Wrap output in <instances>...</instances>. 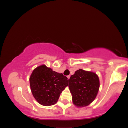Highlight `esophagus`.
<instances>
[{"mask_svg":"<svg viewBox=\"0 0 128 128\" xmlns=\"http://www.w3.org/2000/svg\"><path fill=\"white\" fill-rule=\"evenodd\" d=\"M70 75H68V76H67V78H68V79H69V78H70Z\"/></svg>","mask_w":128,"mask_h":128,"instance_id":"34e87169","label":"esophagus"}]
</instances>
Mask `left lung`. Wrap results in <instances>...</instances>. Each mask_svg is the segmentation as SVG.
I'll return each mask as SVG.
<instances>
[{
  "label": "left lung",
  "instance_id": "8db88e82",
  "mask_svg": "<svg viewBox=\"0 0 128 128\" xmlns=\"http://www.w3.org/2000/svg\"><path fill=\"white\" fill-rule=\"evenodd\" d=\"M99 77L96 74L79 69L72 75L69 88L72 96V102L78 107L91 104L97 95L99 88Z\"/></svg>",
  "mask_w": 128,
  "mask_h": 128
}]
</instances>
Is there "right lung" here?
<instances>
[{"instance_id":"add662e5","label":"right lung","mask_w":128,"mask_h":128,"mask_svg":"<svg viewBox=\"0 0 128 128\" xmlns=\"http://www.w3.org/2000/svg\"><path fill=\"white\" fill-rule=\"evenodd\" d=\"M32 94L42 105L51 106L59 98L60 94L68 86L67 77L42 65L33 70L30 77Z\"/></svg>"}]
</instances>
